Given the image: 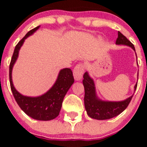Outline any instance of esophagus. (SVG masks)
<instances>
[{
	"mask_svg": "<svg viewBox=\"0 0 147 147\" xmlns=\"http://www.w3.org/2000/svg\"><path fill=\"white\" fill-rule=\"evenodd\" d=\"M84 71H85V67L83 64H79L75 66L74 69V77L75 80L79 81L81 80L84 74Z\"/></svg>",
	"mask_w": 147,
	"mask_h": 147,
	"instance_id": "1",
	"label": "esophagus"
}]
</instances>
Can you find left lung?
Masks as SVG:
<instances>
[{"instance_id": "1", "label": "left lung", "mask_w": 147, "mask_h": 147, "mask_svg": "<svg viewBox=\"0 0 147 147\" xmlns=\"http://www.w3.org/2000/svg\"><path fill=\"white\" fill-rule=\"evenodd\" d=\"M115 44L127 45L132 48L136 51L133 44L119 32L118 33V38ZM83 78L84 80L82 82L85 88V98H84L85 107L88 115L92 119H97V120H106L117 116L127 108L133 96V95H132L129 98L119 102L104 101L98 98L97 96L94 81L90 76L88 71L85 73ZM136 88H137V83L134 87V93Z\"/></svg>"}]
</instances>
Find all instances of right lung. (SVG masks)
<instances>
[{"mask_svg":"<svg viewBox=\"0 0 147 147\" xmlns=\"http://www.w3.org/2000/svg\"><path fill=\"white\" fill-rule=\"evenodd\" d=\"M40 26H38L29 31L15 46L9 65V81L13 96L23 112L36 120L50 121L59 115L63 98L74 82L71 70L67 67L61 69L53 86L44 94L35 97L26 96L19 93L13 85L11 75L14 65L18 58L19 51L25 40L33 34Z\"/></svg>","mask_w":147,"mask_h":147,"instance_id":"add662e5","label":"right lung"}]
</instances>
